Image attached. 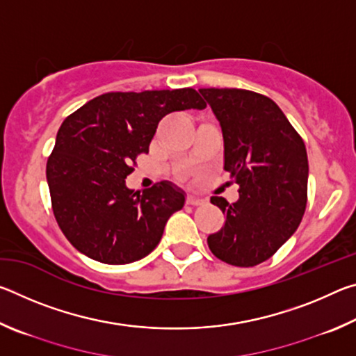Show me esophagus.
Instances as JSON below:
<instances>
[{"mask_svg":"<svg viewBox=\"0 0 356 356\" xmlns=\"http://www.w3.org/2000/svg\"><path fill=\"white\" fill-rule=\"evenodd\" d=\"M204 202L206 201H204L200 196H193V195L186 196V204H188V206H202Z\"/></svg>","mask_w":356,"mask_h":356,"instance_id":"obj_1","label":"esophagus"}]
</instances>
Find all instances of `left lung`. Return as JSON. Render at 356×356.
Returning a JSON list of instances; mask_svg holds the SVG:
<instances>
[{"label": "left lung", "instance_id": "obj_1", "mask_svg": "<svg viewBox=\"0 0 356 356\" xmlns=\"http://www.w3.org/2000/svg\"><path fill=\"white\" fill-rule=\"evenodd\" d=\"M220 120L225 170L238 201L212 196L226 222L210 234V251L236 267L272 257L297 231L308 202V154L298 131L272 99L246 89H200Z\"/></svg>", "mask_w": 356, "mask_h": 356}]
</instances>
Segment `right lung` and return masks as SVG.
Masks as SVG:
<instances>
[{"mask_svg":"<svg viewBox=\"0 0 356 356\" xmlns=\"http://www.w3.org/2000/svg\"><path fill=\"white\" fill-rule=\"evenodd\" d=\"M206 106L191 88L106 92L64 119L47 160V182L58 226L78 251L110 265L154 251L185 195L170 182L134 191L125 179L166 114Z\"/></svg>","mask_w":356,"mask_h":356,"instance_id":"add662e5","label":"right lung"}]
</instances>
